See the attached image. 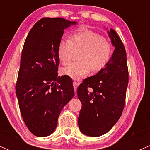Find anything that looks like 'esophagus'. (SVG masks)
Masks as SVG:
<instances>
[{"label":"esophagus","instance_id":"obj_1","mask_svg":"<svg viewBox=\"0 0 150 150\" xmlns=\"http://www.w3.org/2000/svg\"><path fill=\"white\" fill-rule=\"evenodd\" d=\"M80 83L78 82H76V81H74L73 82V86H74V89H75V92L76 93L77 91V88H78V86H79Z\"/></svg>","mask_w":150,"mask_h":150}]
</instances>
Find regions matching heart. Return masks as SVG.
Masks as SVG:
<instances>
[{
	"label": "heart",
	"instance_id": "b5f03b06",
	"mask_svg": "<svg viewBox=\"0 0 150 150\" xmlns=\"http://www.w3.org/2000/svg\"><path fill=\"white\" fill-rule=\"evenodd\" d=\"M78 62L62 68V75L75 80L87 75L91 70L97 72L107 67L112 55V46L108 39L89 30L72 33L69 40L62 38L57 45V57L63 64L69 62L74 51H79Z\"/></svg>",
	"mask_w": 150,
	"mask_h": 150
}]
</instances>
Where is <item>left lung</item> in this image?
Here are the masks:
<instances>
[{
    "instance_id": "1",
    "label": "left lung",
    "mask_w": 150,
    "mask_h": 150,
    "mask_svg": "<svg viewBox=\"0 0 150 150\" xmlns=\"http://www.w3.org/2000/svg\"><path fill=\"white\" fill-rule=\"evenodd\" d=\"M108 34L115 46L110 62L96 75L85 79L77 90L82 103L78 125L81 132L89 137L108 132L119 120L125 106L128 83L126 52L116 32L110 29Z\"/></svg>"
}]
</instances>
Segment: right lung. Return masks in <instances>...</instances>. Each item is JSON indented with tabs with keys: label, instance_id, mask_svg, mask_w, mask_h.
<instances>
[{
	"label": "right lung",
	"instance_id": "obj_1",
	"mask_svg": "<svg viewBox=\"0 0 150 150\" xmlns=\"http://www.w3.org/2000/svg\"><path fill=\"white\" fill-rule=\"evenodd\" d=\"M72 25L76 22L43 18L30 30L24 44L16 94L24 122L36 137L55 131L62 110L74 96L69 77H58L57 52L64 29Z\"/></svg>",
	"mask_w": 150,
	"mask_h": 150
}]
</instances>
